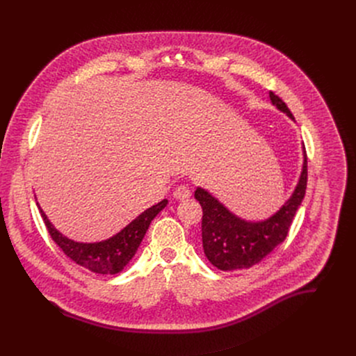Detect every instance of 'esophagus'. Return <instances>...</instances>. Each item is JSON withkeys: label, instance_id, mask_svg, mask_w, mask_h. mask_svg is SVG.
Masks as SVG:
<instances>
[{"label": "esophagus", "instance_id": "esophagus-1", "mask_svg": "<svg viewBox=\"0 0 356 356\" xmlns=\"http://www.w3.org/2000/svg\"><path fill=\"white\" fill-rule=\"evenodd\" d=\"M190 195H191V191H190V188H188L187 186H179V187H176L175 191H173V197H175L176 200H186V198H188Z\"/></svg>", "mask_w": 356, "mask_h": 356}]
</instances>
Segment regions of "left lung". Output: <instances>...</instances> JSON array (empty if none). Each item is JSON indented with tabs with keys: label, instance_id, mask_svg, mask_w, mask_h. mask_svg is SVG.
Wrapping results in <instances>:
<instances>
[{
	"label": "left lung",
	"instance_id": "obj_1",
	"mask_svg": "<svg viewBox=\"0 0 356 356\" xmlns=\"http://www.w3.org/2000/svg\"><path fill=\"white\" fill-rule=\"evenodd\" d=\"M272 104L294 120L284 101L273 91L269 92ZM302 169L291 197L282 209L264 221H246L231 213L207 190L197 187L195 200L202 209L201 238L207 259L220 270L249 269L282 243L289 232L293 217L301 206L307 188V155L302 143Z\"/></svg>",
	"mask_w": 356,
	"mask_h": 356
}]
</instances>
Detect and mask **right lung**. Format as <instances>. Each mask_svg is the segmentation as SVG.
I'll use <instances>...</instances> for the list:
<instances>
[{
    "instance_id": "right-lung-1",
    "label": "right lung",
    "mask_w": 356,
    "mask_h": 356,
    "mask_svg": "<svg viewBox=\"0 0 356 356\" xmlns=\"http://www.w3.org/2000/svg\"><path fill=\"white\" fill-rule=\"evenodd\" d=\"M166 204L168 200H162L158 204L145 210L124 229L106 241L84 243L69 239L60 234L39 207V202H36L50 236L60 246L65 255H67L77 265L98 275H117L129 264V261L135 257L152 220L166 207Z\"/></svg>"
}]
</instances>
